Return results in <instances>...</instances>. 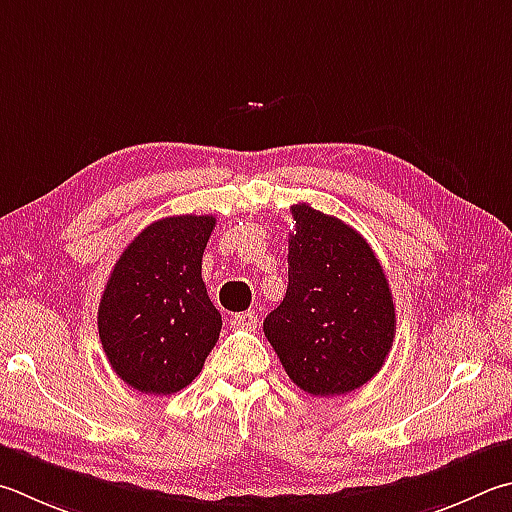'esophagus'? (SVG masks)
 Instances as JSON below:
<instances>
[{
  "mask_svg": "<svg viewBox=\"0 0 512 512\" xmlns=\"http://www.w3.org/2000/svg\"><path fill=\"white\" fill-rule=\"evenodd\" d=\"M232 324H235L237 329H248V331H253V329H257V327H259V320H257L255 311H246V313H237L235 318H232Z\"/></svg>",
  "mask_w": 512,
  "mask_h": 512,
  "instance_id": "esophagus-1",
  "label": "esophagus"
}]
</instances>
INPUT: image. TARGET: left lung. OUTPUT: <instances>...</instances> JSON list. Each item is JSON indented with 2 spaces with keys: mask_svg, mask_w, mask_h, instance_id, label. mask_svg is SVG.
Returning <instances> with one entry per match:
<instances>
[{
  "mask_svg": "<svg viewBox=\"0 0 512 512\" xmlns=\"http://www.w3.org/2000/svg\"><path fill=\"white\" fill-rule=\"evenodd\" d=\"M291 212L286 295L266 315L264 333L306 394H349L378 374L392 349V291L358 230L309 203Z\"/></svg>",
  "mask_w": 512,
  "mask_h": 512,
  "instance_id": "obj_1",
  "label": "left lung"
}]
</instances>
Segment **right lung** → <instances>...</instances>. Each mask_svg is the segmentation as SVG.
I'll return each instance as SVG.
<instances>
[{
  "instance_id": "1",
  "label": "right lung",
  "mask_w": 512,
  "mask_h": 512,
  "mask_svg": "<svg viewBox=\"0 0 512 512\" xmlns=\"http://www.w3.org/2000/svg\"><path fill=\"white\" fill-rule=\"evenodd\" d=\"M212 215L165 217L147 226L109 275L98 336L111 369L143 394L167 396L201 374L221 315L201 280Z\"/></svg>"
}]
</instances>
